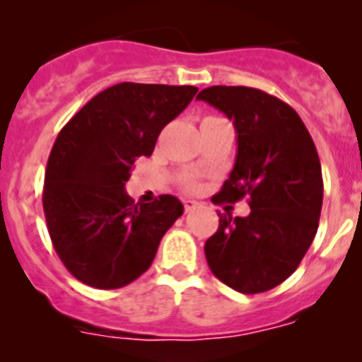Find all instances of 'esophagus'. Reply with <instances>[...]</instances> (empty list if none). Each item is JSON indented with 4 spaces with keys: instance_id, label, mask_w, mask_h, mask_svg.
Wrapping results in <instances>:
<instances>
[{
    "instance_id": "esophagus-1",
    "label": "esophagus",
    "mask_w": 362,
    "mask_h": 362,
    "mask_svg": "<svg viewBox=\"0 0 362 362\" xmlns=\"http://www.w3.org/2000/svg\"><path fill=\"white\" fill-rule=\"evenodd\" d=\"M197 206H199V204H197L196 201H192V199L185 201V210H187V212H192V210H196Z\"/></svg>"
}]
</instances>
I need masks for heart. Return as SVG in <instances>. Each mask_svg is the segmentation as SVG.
<instances>
[{"mask_svg": "<svg viewBox=\"0 0 362 362\" xmlns=\"http://www.w3.org/2000/svg\"><path fill=\"white\" fill-rule=\"evenodd\" d=\"M188 187H190V188H192V187H194V183H188Z\"/></svg>", "mask_w": 362, "mask_h": 362, "instance_id": "1", "label": "heart"}]
</instances>
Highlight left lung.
<instances>
[{
  "label": "left lung",
  "mask_w": 362,
  "mask_h": 362,
  "mask_svg": "<svg viewBox=\"0 0 362 362\" xmlns=\"http://www.w3.org/2000/svg\"><path fill=\"white\" fill-rule=\"evenodd\" d=\"M233 121L238 156L214 203L248 196L246 217L219 216L204 243L214 276L241 293L272 290L292 276L312 245L322 206L317 150L290 105L250 86L197 94Z\"/></svg>",
  "instance_id": "1"
}]
</instances>
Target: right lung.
Instances as JSON below:
<instances>
[{
    "label": "right lung",
    "instance_id": "obj_1",
    "mask_svg": "<svg viewBox=\"0 0 362 362\" xmlns=\"http://www.w3.org/2000/svg\"><path fill=\"white\" fill-rule=\"evenodd\" d=\"M196 92L119 83L94 95L59 132L45 172L43 210L57 255L81 283L114 290L136 281L183 216L181 201L168 194L134 204L124 183Z\"/></svg>",
    "mask_w": 362,
    "mask_h": 362
}]
</instances>
